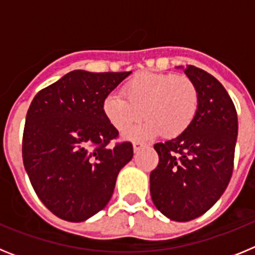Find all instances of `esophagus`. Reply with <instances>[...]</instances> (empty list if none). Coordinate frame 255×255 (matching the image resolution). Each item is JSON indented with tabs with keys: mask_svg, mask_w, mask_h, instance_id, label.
<instances>
[{
	"mask_svg": "<svg viewBox=\"0 0 255 255\" xmlns=\"http://www.w3.org/2000/svg\"><path fill=\"white\" fill-rule=\"evenodd\" d=\"M141 148H143V144L139 143V141H134L132 143V149H134V152H139Z\"/></svg>",
	"mask_w": 255,
	"mask_h": 255,
	"instance_id": "1",
	"label": "esophagus"
}]
</instances>
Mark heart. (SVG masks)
<instances>
[{"mask_svg": "<svg viewBox=\"0 0 255 255\" xmlns=\"http://www.w3.org/2000/svg\"><path fill=\"white\" fill-rule=\"evenodd\" d=\"M123 94H108L102 111L119 131L145 117V123L125 132L131 139H150L161 132L177 136L193 124L199 108L198 88L186 75L144 71L124 84Z\"/></svg>", "mask_w": 255, "mask_h": 255, "instance_id": "1", "label": "heart"}]
</instances>
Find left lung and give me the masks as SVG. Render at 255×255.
<instances>
[{"mask_svg": "<svg viewBox=\"0 0 255 255\" xmlns=\"http://www.w3.org/2000/svg\"><path fill=\"white\" fill-rule=\"evenodd\" d=\"M184 73L199 92L197 116L176 138L154 144L159 162L149 177L155 208L179 222L202 216L224 194L238 138V115L224 85L191 65Z\"/></svg>", "mask_w": 255, "mask_h": 255, "instance_id": "8db88e82", "label": "left lung"}]
</instances>
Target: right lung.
Instances as JSON below:
<instances>
[{"label":"right lung","mask_w":255,"mask_h":255,"mask_svg":"<svg viewBox=\"0 0 255 255\" xmlns=\"http://www.w3.org/2000/svg\"><path fill=\"white\" fill-rule=\"evenodd\" d=\"M130 74L74 70L31 101L24 167L42 203L62 220L82 222L102 211L131 161V143L110 145L119 131L102 111L106 97Z\"/></svg>","instance_id":"add662e5"}]
</instances>
